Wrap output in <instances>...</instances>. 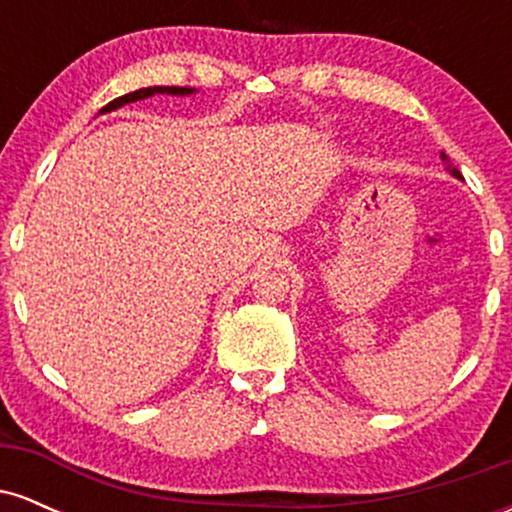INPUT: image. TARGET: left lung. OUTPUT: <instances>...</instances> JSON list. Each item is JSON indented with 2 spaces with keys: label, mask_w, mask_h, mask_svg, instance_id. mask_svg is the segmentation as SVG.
Wrapping results in <instances>:
<instances>
[{
  "label": "left lung",
  "mask_w": 512,
  "mask_h": 512,
  "mask_svg": "<svg viewBox=\"0 0 512 512\" xmlns=\"http://www.w3.org/2000/svg\"><path fill=\"white\" fill-rule=\"evenodd\" d=\"M445 158V156H443ZM450 175H455V178H462V175H460V170H457V168H452L450 166Z\"/></svg>",
  "instance_id": "obj_1"
}]
</instances>
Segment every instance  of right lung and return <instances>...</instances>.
Segmentation results:
<instances>
[{
	"label": "right lung",
	"instance_id": "right-lung-1",
	"mask_svg": "<svg viewBox=\"0 0 512 512\" xmlns=\"http://www.w3.org/2000/svg\"><path fill=\"white\" fill-rule=\"evenodd\" d=\"M156 93H166V96H192V93H197V88H187V86H149V88H139V91L125 93V96H120V98H115V101H110L108 105H105V108H101V113H98V115L113 113V110L122 108V105L144 101V98L156 96Z\"/></svg>",
	"mask_w": 512,
	"mask_h": 512
}]
</instances>
